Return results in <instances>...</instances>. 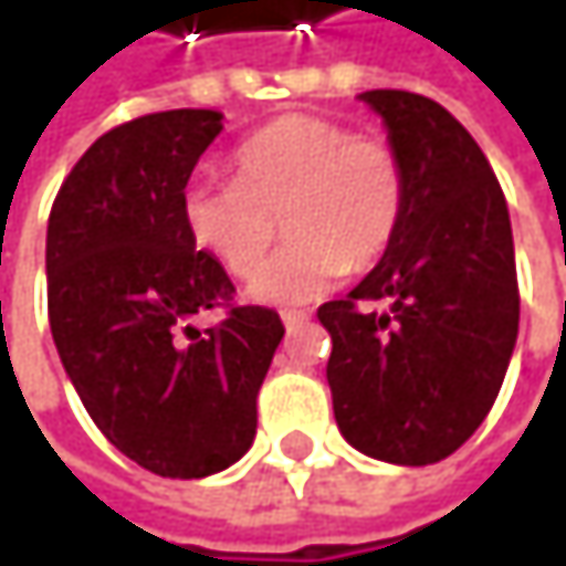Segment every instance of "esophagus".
<instances>
[{"label":"esophagus","instance_id":"esophagus-1","mask_svg":"<svg viewBox=\"0 0 566 566\" xmlns=\"http://www.w3.org/2000/svg\"><path fill=\"white\" fill-rule=\"evenodd\" d=\"M282 321L287 331H297V327H304L311 321V314H304V311H284Z\"/></svg>","mask_w":566,"mask_h":566}]
</instances>
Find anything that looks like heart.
<instances>
[{
    "label": "heart",
    "mask_w": 566,
    "mask_h": 566,
    "mask_svg": "<svg viewBox=\"0 0 566 566\" xmlns=\"http://www.w3.org/2000/svg\"><path fill=\"white\" fill-rule=\"evenodd\" d=\"M406 212V170L384 137L340 120L284 114L232 154V179H199L182 192V226L199 252L232 279H249L279 235L282 245L249 284L255 304L294 307L334 291L347 272L374 269Z\"/></svg>",
    "instance_id": "1"
}]
</instances>
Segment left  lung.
Returning a JSON list of instances; mask_svg holds the SVG:
<instances>
[{
  "label": "left lung",
  "mask_w": 566,
  "mask_h": 566,
  "mask_svg": "<svg viewBox=\"0 0 566 566\" xmlns=\"http://www.w3.org/2000/svg\"><path fill=\"white\" fill-rule=\"evenodd\" d=\"M360 101L384 117L402 160L406 212L377 269L317 307L334 344V419L370 459L432 465L482 426L517 340L509 202L442 104L409 91Z\"/></svg>",
  "instance_id": "left-lung-1"
}]
</instances>
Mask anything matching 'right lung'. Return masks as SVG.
I'll return each mask as SVG.
<instances>
[{"label":"right lung","mask_w":566,"mask_h":566,"mask_svg":"<svg viewBox=\"0 0 566 566\" xmlns=\"http://www.w3.org/2000/svg\"><path fill=\"white\" fill-rule=\"evenodd\" d=\"M219 111H160L97 137L61 182L45 272L57 357L94 426L164 479L239 462L284 337L279 311L235 307L226 269L182 226L189 172ZM223 321L199 328L206 310Z\"/></svg>","instance_id":"1"}]
</instances>
